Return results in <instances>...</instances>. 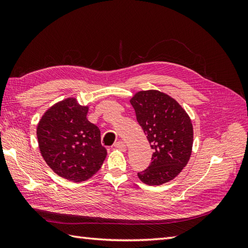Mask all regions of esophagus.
Wrapping results in <instances>:
<instances>
[{"label": "esophagus", "mask_w": 248, "mask_h": 248, "mask_svg": "<svg viewBox=\"0 0 248 248\" xmlns=\"http://www.w3.org/2000/svg\"><path fill=\"white\" fill-rule=\"evenodd\" d=\"M115 148H117L121 151H125L127 150V145H125L124 141L119 140V141H117V143H115Z\"/></svg>", "instance_id": "obj_1"}]
</instances>
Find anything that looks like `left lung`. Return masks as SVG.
<instances>
[{
  "label": "left lung",
  "instance_id": "left-lung-1",
  "mask_svg": "<svg viewBox=\"0 0 248 248\" xmlns=\"http://www.w3.org/2000/svg\"><path fill=\"white\" fill-rule=\"evenodd\" d=\"M130 102L141 129L154 149L151 164L139 172L148 186H162L175 179L192 155V120L175 99L156 89L135 93Z\"/></svg>",
  "mask_w": 248,
  "mask_h": 248
}]
</instances>
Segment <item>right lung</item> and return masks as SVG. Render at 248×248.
Segmentation results:
<instances>
[{"mask_svg":"<svg viewBox=\"0 0 248 248\" xmlns=\"http://www.w3.org/2000/svg\"><path fill=\"white\" fill-rule=\"evenodd\" d=\"M89 107L69 97L46 110L37 124L40 154L56 175L73 182L91 179L107 157L100 130L86 118Z\"/></svg>","mask_w":248,"mask_h":248,"instance_id":"obj_1","label":"right lung"}]
</instances>
